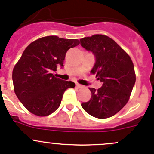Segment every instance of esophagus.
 <instances>
[{
  "label": "esophagus",
  "mask_w": 154,
  "mask_h": 154,
  "mask_svg": "<svg viewBox=\"0 0 154 154\" xmlns=\"http://www.w3.org/2000/svg\"><path fill=\"white\" fill-rule=\"evenodd\" d=\"M76 86L77 87V88H83V86H82V85H80V84H78V83H77V84H76Z\"/></svg>",
  "instance_id": "obj_1"
}]
</instances>
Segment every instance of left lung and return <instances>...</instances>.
I'll return each instance as SVG.
<instances>
[{
    "instance_id": "obj_1",
    "label": "left lung",
    "mask_w": 154,
    "mask_h": 154,
    "mask_svg": "<svg viewBox=\"0 0 154 154\" xmlns=\"http://www.w3.org/2000/svg\"><path fill=\"white\" fill-rule=\"evenodd\" d=\"M86 51L92 53L95 63L91 69L103 85L89 88L91 97L81 103L93 117L107 119L119 112L129 100L136 83L133 63L130 56L116 42L104 35H94L80 40Z\"/></svg>"
}]
</instances>
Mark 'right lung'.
<instances>
[{
  "mask_svg": "<svg viewBox=\"0 0 154 154\" xmlns=\"http://www.w3.org/2000/svg\"><path fill=\"white\" fill-rule=\"evenodd\" d=\"M79 44L77 39L50 35L32 42L24 50L13 68L12 81L18 100L31 113L51 114L60 106L65 91L75 87L74 82L55 77L52 72L64 66L66 52Z\"/></svg>",
  "mask_w": 154,
  "mask_h": 154,
  "instance_id": "obj_1",
  "label": "right lung"
}]
</instances>
